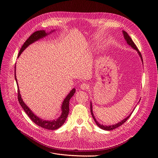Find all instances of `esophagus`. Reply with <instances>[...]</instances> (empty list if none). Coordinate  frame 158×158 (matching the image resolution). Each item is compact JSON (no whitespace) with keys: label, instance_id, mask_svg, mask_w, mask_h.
<instances>
[{"label":"esophagus","instance_id":"1","mask_svg":"<svg viewBox=\"0 0 158 158\" xmlns=\"http://www.w3.org/2000/svg\"><path fill=\"white\" fill-rule=\"evenodd\" d=\"M80 86H81V88L82 89H87V88L89 87V86L88 85V84L85 83V82H82V83L81 84Z\"/></svg>","mask_w":158,"mask_h":158}]
</instances>
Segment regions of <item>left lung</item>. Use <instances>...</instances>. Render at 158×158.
Segmentation results:
<instances>
[{
	"label": "left lung",
	"mask_w": 158,
	"mask_h": 158,
	"mask_svg": "<svg viewBox=\"0 0 158 158\" xmlns=\"http://www.w3.org/2000/svg\"><path fill=\"white\" fill-rule=\"evenodd\" d=\"M123 36H124V38H125V40H126V41H127V44H129L132 48H133L134 49H135V50H136V51H138V54L139 55V56H140V57H141V59H142V61H143V59H142V54H141V53H140V52L139 51V50L138 49V48H137V47H136V45L135 44V43L133 42V41L132 40V39L131 38V37L129 36V35L127 34V33L126 32V31H123ZM90 111H91V113H92V117H93V118L94 119V120H95V123H96V124L97 125L100 127L101 129H104V130H106V131H111V130H113V129H116V128H117V127H120V126H122L123 123H125L127 120V119L130 117V116L131 115V114L132 113H131L128 117H127V118H126L125 119H123V120H122L121 122H118V123H116V124H114V125H112V126H103V125H101L100 123H99L97 120H96V119H95V117H94V113H93V110H92V103H90Z\"/></svg>",
	"instance_id": "left-lung-1"
}]
</instances>
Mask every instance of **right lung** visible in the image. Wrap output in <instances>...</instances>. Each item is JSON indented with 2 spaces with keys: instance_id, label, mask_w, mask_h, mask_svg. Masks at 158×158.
<instances>
[{
  "instance_id": "obj_1",
  "label": "right lung",
  "mask_w": 158,
  "mask_h": 158,
  "mask_svg": "<svg viewBox=\"0 0 158 158\" xmlns=\"http://www.w3.org/2000/svg\"><path fill=\"white\" fill-rule=\"evenodd\" d=\"M54 31V30H53ZM48 34L45 32V31H38L35 32L29 37V38L26 41V42L23 44L22 45L20 51L19 53L18 57L20 56L21 53L24 51L26 48H27L30 44L34 43L35 41L38 40L40 38H42L45 36H46ZM15 78L16 82V84L17 83V80H16V74L15 75ZM76 92V89L73 88L72 89L71 92L69 93V94L66 96V97L64 98V100L63 101V102L61 106V110H62V113L61 114L60 117L58 118L56 120H52V121H48V120H44L41 119L40 118H38V117L33 113L31 110L29 108V107L27 106V105L25 104L23 101V100L21 98V95L20 94V90L19 89V86H18V100L19 102L22 106L25 112L26 113V114L29 116V117L31 119V120L35 122L36 125H38L40 127H43L46 129L48 130H56L58 128H60L61 126H63V124L64 123L66 118L68 117V114L69 113V101L70 100V98L72 97V96L74 95V93Z\"/></svg>"
}]
</instances>
